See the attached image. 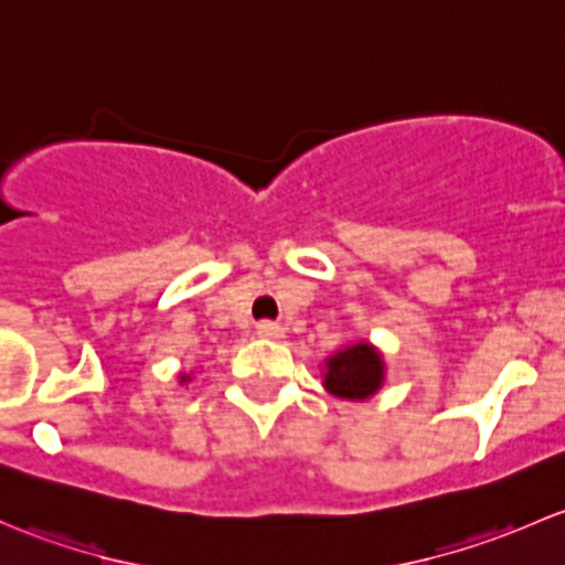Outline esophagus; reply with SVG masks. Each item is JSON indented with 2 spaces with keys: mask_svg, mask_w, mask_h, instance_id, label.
Listing matches in <instances>:
<instances>
[{
  "mask_svg": "<svg viewBox=\"0 0 565 565\" xmlns=\"http://www.w3.org/2000/svg\"><path fill=\"white\" fill-rule=\"evenodd\" d=\"M258 337H264V340H282L285 329L280 323L264 321V323H258Z\"/></svg>",
  "mask_w": 565,
  "mask_h": 565,
  "instance_id": "34e87169",
  "label": "esophagus"
}]
</instances>
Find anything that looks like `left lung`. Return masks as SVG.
I'll list each match as a JSON object with an SVG mask.
<instances>
[{
  "label": "left lung",
  "instance_id": "8db88e82",
  "mask_svg": "<svg viewBox=\"0 0 565 565\" xmlns=\"http://www.w3.org/2000/svg\"><path fill=\"white\" fill-rule=\"evenodd\" d=\"M323 388L348 403L375 397L386 383V359L367 340H356L323 359Z\"/></svg>",
  "mask_w": 565,
  "mask_h": 565
}]
</instances>
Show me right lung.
<instances>
[{
	"label": "right lung",
	"instance_id": "1",
	"mask_svg": "<svg viewBox=\"0 0 565 565\" xmlns=\"http://www.w3.org/2000/svg\"><path fill=\"white\" fill-rule=\"evenodd\" d=\"M190 381H193V375H190V372H179V383H182V386Z\"/></svg>",
	"mask_w": 565,
	"mask_h": 565
}]
</instances>
